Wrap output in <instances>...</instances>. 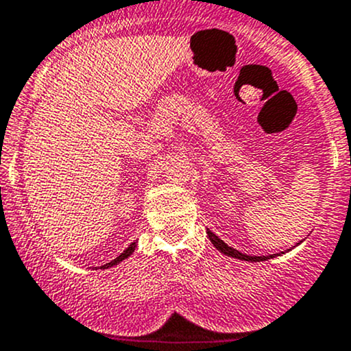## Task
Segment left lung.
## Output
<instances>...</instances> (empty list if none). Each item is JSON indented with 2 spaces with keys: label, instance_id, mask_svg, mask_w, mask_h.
Masks as SVG:
<instances>
[{
  "label": "left lung",
  "instance_id": "obj_1",
  "mask_svg": "<svg viewBox=\"0 0 351 351\" xmlns=\"http://www.w3.org/2000/svg\"><path fill=\"white\" fill-rule=\"evenodd\" d=\"M206 234H208L210 241H212L213 245L217 247V249L220 250V252H223L225 256H230V257H235V259H241V261H249V263H259V261H267V259H272L274 256H278V254H274V256H263V257H256V256H245V254L239 252V250L232 249V247H228L227 243L223 241H220L219 237H217L215 234H213L212 230H208L206 228Z\"/></svg>",
  "mask_w": 351,
  "mask_h": 351
}]
</instances>
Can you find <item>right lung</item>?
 I'll list each match as a JSON object with an SVG mask.
<instances>
[{
  "label": "right lung",
  "mask_w": 351,
  "mask_h": 351,
  "mask_svg": "<svg viewBox=\"0 0 351 351\" xmlns=\"http://www.w3.org/2000/svg\"><path fill=\"white\" fill-rule=\"evenodd\" d=\"M134 249H136V242H132V243H131V245H129V247H128V249H126V250H124V252H123V254H121V256H119V257H116V259H114V261H110V263H109V264L102 265V267H101V269H108V267H112V265L119 264V263H121V261H124V259H126V257H129V256H131V254H132V252H134Z\"/></svg>",
  "instance_id": "1"
}]
</instances>
